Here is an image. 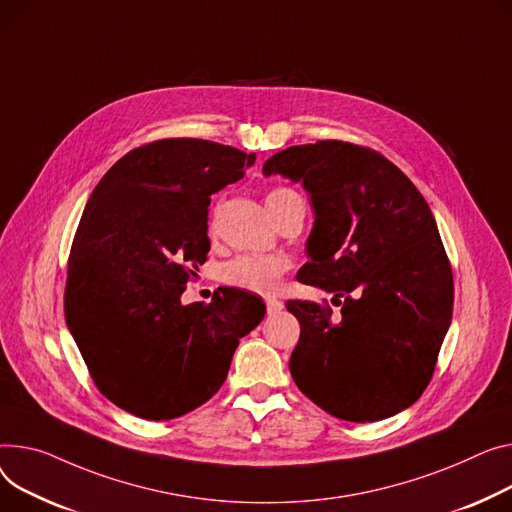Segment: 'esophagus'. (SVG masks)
Listing matches in <instances>:
<instances>
[{
    "label": "esophagus",
    "instance_id": "34e87169",
    "mask_svg": "<svg viewBox=\"0 0 512 512\" xmlns=\"http://www.w3.org/2000/svg\"><path fill=\"white\" fill-rule=\"evenodd\" d=\"M265 306H267V315H278L284 309V302L278 298H267Z\"/></svg>",
    "mask_w": 512,
    "mask_h": 512
}]
</instances>
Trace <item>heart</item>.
<instances>
[{"mask_svg":"<svg viewBox=\"0 0 512 512\" xmlns=\"http://www.w3.org/2000/svg\"><path fill=\"white\" fill-rule=\"evenodd\" d=\"M296 197L298 193L288 187H274L267 191L265 203L271 216L278 218L280 212ZM288 269L290 259L286 255H238L222 265L220 278L234 288L249 290L255 294H271L278 290L280 280Z\"/></svg>","mask_w":512,"mask_h":512,"instance_id":"b5f03b06","label":"heart"}]
</instances>
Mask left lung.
<instances>
[{
    "label": "left lung",
    "mask_w": 512,
    "mask_h": 512,
    "mask_svg": "<svg viewBox=\"0 0 512 512\" xmlns=\"http://www.w3.org/2000/svg\"><path fill=\"white\" fill-rule=\"evenodd\" d=\"M263 173L311 193L298 282L345 296L339 323L327 302H286L300 323L294 383L348 422L399 414L428 387L453 317V269L426 199L383 154L339 140L286 148Z\"/></svg>",
    "instance_id": "left-lung-1"
}]
</instances>
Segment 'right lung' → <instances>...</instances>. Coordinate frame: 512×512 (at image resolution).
Listing matches in <instances>:
<instances>
[{
    "instance_id": "obj_1",
    "label": "right lung",
    "mask_w": 512,
    "mask_h": 512,
    "mask_svg": "<svg viewBox=\"0 0 512 512\" xmlns=\"http://www.w3.org/2000/svg\"><path fill=\"white\" fill-rule=\"evenodd\" d=\"M255 154L195 138L144 144L117 160L80 218L63 294L65 321L96 389L144 420H173L226 381L261 298L222 288L181 304L210 251V195L245 177Z\"/></svg>"
}]
</instances>
